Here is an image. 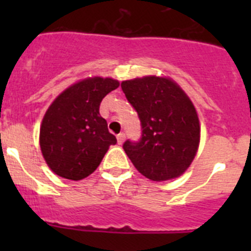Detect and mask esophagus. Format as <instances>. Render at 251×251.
Segmentation results:
<instances>
[{"label":"esophagus","instance_id":"1","mask_svg":"<svg viewBox=\"0 0 251 251\" xmlns=\"http://www.w3.org/2000/svg\"><path fill=\"white\" fill-rule=\"evenodd\" d=\"M124 139H126V134H124L123 132H122V133H119L118 136H117V141H118V143H119V145H122V143H123V142H124Z\"/></svg>","mask_w":251,"mask_h":251}]
</instances>
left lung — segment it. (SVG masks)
Returning <instances> with one entry per match:
<instances>
[{
	"label": "left lung",
	"instance_id": "8db88e82",
	"mask_svg": "<svg viewBox=\"0 0 251 251\" xmlns=\"http://www.w3.org/2000/svg\"><path fill=\"white\" fill-rule=\"evenodd\" d=\"M121 86L141 122V138L127 139L123 145L134 167L152 181L181 176L200 143V122L194 104L166 77H137Z\"/></svg>",
	"mask_w": 251,
	"mask_h": 251
}]
</instances>
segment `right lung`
Instances as JSON below:
<instances>
[{
    "instance_id": "right-lung-1",
    "label": "right lung",
    "mask_w": 251,
    "mask_h": 251,
    "mask_svg": "<svg viewBox=\"0 0 251 251\" xmlns=\"http://www.w3.org/2000/svg\"><path fill=\"white\" fill-rule=\"evenodd\" d=\"M118 86L110 77H89L68 88L49 106L40 128V147L52 172L79 181L100 165L117 138L108 130L99 106Z\"/></svg>"
}]
</instances>
